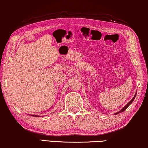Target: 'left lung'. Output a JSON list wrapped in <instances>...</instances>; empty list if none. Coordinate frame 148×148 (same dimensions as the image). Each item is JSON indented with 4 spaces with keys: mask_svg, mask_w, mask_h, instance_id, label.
<instances>
[{
    "mask_svg": "<svg viewBox=\"0 0 148 148\" xmlns=\"http://www.w3.org/2000/svg\"><path fill=\"white\" fill-rule=\"evenodd\" d=\"M136 93H137V92H136ZM136 95H134V98H133V99H132V100H131V101H130V102H129V103H128L127 104V105H126L125 106V107H124L123 108V109H122L121 110H120V111H119V112H117V113H115V115H117V114H119V113H122V112H123V111H125V109H127V107H129V106H130V105H131V104H132V103H133V101H134L135 98H136Z\"/></svg>",
    "mask_w": 148,
    "mask_h": 148,
    "instance_id": "obj_1",
    "label": "left lung"
}]
</instances>
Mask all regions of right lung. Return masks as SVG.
I'll return each instance as SVG.
<instances>
[{"mask_svg": "<svg viewBox=\"0 0 148 148\" xmlns=\"http://www.w3.org/2000/svg\"><path fill=\"white\" fill-rule=\"evenodd\" d=\"M33 116H35V115H33Z\"/></svg>", "mask_w": 148, "mask_h": 148, "instance_id": "add662e5", "label": "right lung"}]
</instances>
